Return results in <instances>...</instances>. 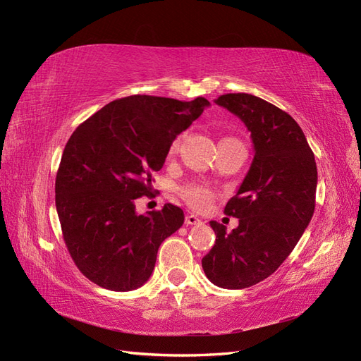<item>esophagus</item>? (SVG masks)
Returning <instances> with one entry per match:
<instances>
[{
    "label": "esophagus",
    "mask_w": 361,
    "mask_h": 361,
    "mask_svg": "<svg viewBox=\"0 0 361 361\" xmlns=\"http://www.w3.org/2000/svg\"><path fill=\"white\" fill-rule=\"evenodd\" d=\"M185 224L187 226H195V224H202V220L194 214H187L185 215Z\"/></svg>",
    "instance_id": "esophagus-1"
}]
</instances>
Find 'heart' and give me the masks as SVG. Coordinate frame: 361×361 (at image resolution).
Masks as SVG:
<instances>
[{"label":"heart","instance_id":"1","mask_svg":"<svg viewBox=\"0 0 361 361\" xmlns=\"http://www.w3.org/2000/svg\"><path fill=\"white\" fill-rule=\"evenodd\" d=\"M180 143H182V137H178L173 141L170 147L171 154L179 150ZM179 194L185 202H187L191 207H194V209H203V207L209 204L215 197V192L212 191V188L206 187L203 183L183 185V187L179 188Z\"/></svg>","mask_w":361,"mask_h":361}]
</instances>
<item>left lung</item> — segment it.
I'll return each instance as SVG.
<instances>
[{
    "label": "left lung",
    "instance_id": "8db88e82",
    "mask_svg": "<svg viewBox=\"0 0 361 361\" xmlns=\"http://www.w3.org/2000/svg\"><path fill=\"white\" fill-rule=\"evenodd\" d=\"M245 123L255 158L224 214L239 218L231 233L216 221L215 244L202 259L215 286L244 289L274 272L300 241L314 212L318 170L298 123L257 96L227 93L215 99Z\"/></svg>",
    "mask_w": 361,
    "mask_h": 361
}]
</instances>
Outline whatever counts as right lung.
Returning a JSON list of instances; mask_svg holds the SVG:
<instances>
[{
  "label": "right lung",
  "mask_w": 361,
  "mask_h": 361,
  "mask_svg": "<svg viewBox=\"0 0 361 361\" xmlns=\"http://www.w3.org/2000/svg\"><path fill=\"white\" fill-rule=\"evenodd\" d=\"M207 105L204 97L126 96L73 130L57 171L56 206L71 257L97 286H143L161 243L183 224L180 207L167 203L138 215L135 200L152 194V173Z\"/></svg>",
  "instance_id": "right-lung-1"
}]
</instances>
